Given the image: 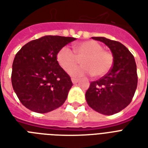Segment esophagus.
Instances as JSON below:
<instances>
[{"mask_svg": "<svg viewBox=\"0 0 148 148\" xmlns=\"http://www.w3.org/2000/svg\"><path fill=\"white\" fill-rule=\"evenodd\" d=\"M71 81H72V82H73V84H77L79 81V80L77 78H74V77H72Z\"/></svg>", "mask_w": 148, "mask_h": 148, "instance_id": "obj_1", "label": "esophagus"}]
</instances>
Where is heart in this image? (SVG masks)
I'll return each instance as SVG.
<instances>
[{
    "instance_id": "obj_1",
    "label": "heart",
    "mask_w": 148,
    "mask_h": 148,
    "mask_svg": "<svg viewBox=\"0 0 148 148\" xmlns=\"http://www.w3.org/2000/svg\"><path fill=\"white\" fill-rule=\"evenodd\" d=\"M81 59L82 65L72 69ZM57 61L60 67L74 77L87 74L96 78L105 76L112 68L114 56L110 51L95 40H86L74 46V52L67 47L60 48L57 53Z\"/></svg>"
}]
</instances>
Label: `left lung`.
I'll list each match as a JSON object with an SVG mask.
<instances>
[{"instance_id": "8db88e82", "label": "left lung", "mask_w": 148, "mask_h": 148, "mask_svg": "<svg viewBox=\"0 0 148 148\" xmlns=\"http://www.w3.org/2000/svg\"><path fill=\"white\" fill-rule=\"evenodd\" d=\"M104 43L114 56L112 68L105 76L92 81L86 92L90 108L104 115H112L131 103L138 86L137 65L133 54L121 43L103 37H93Z\"/></svg>"}]
</instances>
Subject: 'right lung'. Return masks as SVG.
Listing matches in <instances>:
<instances>
[{
	"instance_id": "obj_1",
	"label": "right lung",
	"mask_w": 148,
	"mask_h": 148,
	"mask_svg": "<svg viewBox=\"0 0 148 148\" xmlns=\"http://www.w3.org/2000/svg\"><path fill=\"white\" fill-rule=\"evenodd\" d=\"M76 38L47 35L24 45L13 61L11 83L21 103L37 113L62 105L73 84L57 61L60 48Z\"/></svg>"
}]
</instances>
